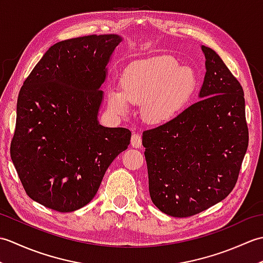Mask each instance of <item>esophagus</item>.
Listing matches in <instances>:
<instances>
[{
	"label": "esophagus",
	"mask_w": 263,
	"mask_h": 263,
	"mask_svg": "<svg viewBox=\"0 0 263 263\" xmlns=\"http://www.w3.org/2000/svg\"><path fill=\"white\" fill-rule=\"evenodd\" d=\"M131 144L133 148H141L142 146V139L141 137L138 135V133H135L131 138Z\"/></svg>",
	"instance_id": "34e87169"
}]
</instances>
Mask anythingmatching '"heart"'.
Here are the masks:
<instances>
[{"mask_svg": "<svg viewBox=\"0 0 263 263\" xmlns=\"http://www.w3.org/2000/svg\"><path fill=\"white\" fill-rule=\"evenodd\" d=\"M121 89L107 91L109 107L124 114L132 104H142L141 114L152 124H164L180 113L194 96L198 77L170 57L136 62L124 71Z\"/></svg>", "mask_w": 263, "mask_h": 263, "instance_id": "heart-1", "label": "heart"}]
</instances>
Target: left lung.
<instances>
[{
  "instance_id": "obj_1",
  "label": "left lung",
  "mask_w": 263,
  "mask_h": 263,
  "mask_svg": "<svg viewBox=\"0 0 263 263\" xmlns=\"http://www.w3.org/2000/svg\"><path fill=\"white\" fill-rule=\"evenodd\" d=\"M201 49L206 70L201 99L142 133L150 198L173 217H191L224 200L249 144L241 83L214 49Z\"/></svg>"
}]
</instances>
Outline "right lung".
<instances>
[{
	"label": "right lung",
	"instance_id": "add662e5",
	"mask_svg": "<svg viewBox=\"0 0 263 263\" xmlns=\"http://www.w3.org/2000/svg\"><path fill=\"white\" fill-rule=\"evenodd\" d=\"M121 42L90 35L54 44L20 89L11 159L26 193L49 209L71 212L90 202L130 144V130L97 120L106 66Z\"/></svg>",
	"mask_w": 263,
	"mask_h": 263
}]
</instances>
